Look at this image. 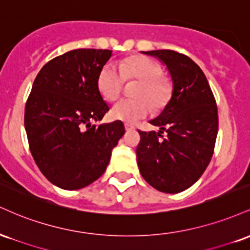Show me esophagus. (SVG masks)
<instances>
[{
    "label": "esophagus",
    "mask_w": 250,
    "mask_h": 250,
    "mask_svg": "<svg viewBox=\"0 0 250 250\" xmlns=\"http://www.w3.org/2000/svg\"><path fill=\"white\" fill-rule=\"evenodd\" d=\"M125 130L127 131H129V130H134V125H129V123H125Z\"/></svg>",
    "instance_id": "34e87169"
}]
</instances>
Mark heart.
<instances>
[{"label": "heart", "mask_w": 250, "mask_h": 250, "mask_svg": "<svg viewBox=\"0 0 250 250\" xmlns=\"http://www.w3.org/2000/svg\"><path fill=\"white\" fill-rule=\"evenodd\" d=\"M161 75V67L145 56L129 57L120 67L115 63H107L100 71L97 85L108 101H115L121 95L125 81H139L133 93L136 99L116 102L111 107L110 116L117 121L135 123L150 114L151 105L155 110L165 107L171 87Z\"/></svg>", "instance_id": "1"}]
</instances>
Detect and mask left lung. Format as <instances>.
I'll return each instance as SVG.
<instances>
[{"label": "left lung", "instance_id": "1", "mask_svg": "<svg viewBox=\"0 0 250 250\" xmlns=\"http://www.w3.org/2000/svg\"><path fill=\"white\" fill-rule=\"evenodd\" d=\"M141 53L166 65L173 90L161 114L149 121L159 133L139 130L137 165L151 187L180 193L200 179L213 156L219 125L216 102L207 77L188 56L173 50Z\"/></svg>", "mask_w": 250, "mask_h": 250}]
</instances>
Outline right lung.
I'll return each mask as SVG.
<instances>
[{
    "label": "right lung",
    "mask_w": 250,
    "mask_h": 250,
    "mask_svg": "<svg viewBox=\"0 0 250 250\" xmlns=\"http://www.w3.org/2000/svg\"><path fill=\"white\" fill-rule=\"evenodd\" d=\"M111 57L107 49H75L45 63L24 111L31 155L56 187H87L104 173L111 150L125 134L121 121L96 127L109 110L97 85Z\"/></svg>",
    "instance_id": "add662e5"
}]
</instances>
